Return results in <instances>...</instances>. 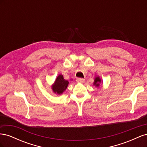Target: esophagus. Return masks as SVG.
<instances>
[{"label": "esophagus", "instance_id": "obj_1", "mask_svg": "<svg viewBox=\"0 0 147 147\" xmlns=\"http://www.w3.org/2000/svg\"><path fill=\"white\" fill-rule=\"evenodd\" d=\"M76 81L78 83H83L84 82V79L82 78H77Z\"/></svg>", "mask_w": 147, "mask_h": 147}]
</instances>
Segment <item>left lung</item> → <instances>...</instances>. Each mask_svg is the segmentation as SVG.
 <instances>
[{
    "instance_id": "8db88e82",
    "label": "left lung",
    "mask_w": 147,
    "mask_h": 147,
    "mask_svg": "<svg viewBox=\"0 0 147 147\" xmlns=\"http://www.w3.org/2000/svg\"><path fill=\"white\" fill-rule=\"evenodd\" d=\"M101 82L100 79L99 78V77H97L95 78L94 80V84L96 85V86H99V83Z\"/></svg>"
}]
</instances>
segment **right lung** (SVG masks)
<instances>
[{"instance_id":"add662e5","label":"right lung","mask_w":147,"mask_h":147,"mask_svg":"<svg viewBox=\"0 0 147 147\" xmlns=\"http://www.w3.org/2000/svg\"><path fill=\"white\" fill-rule=\"evenodd\" d=\"M68 84L69 82L67 80H65L63 77V75H59L56 79V81L55 84H53L52 89L55 93L61 94L66 90Z\"/></svg>"}]
</instances>
